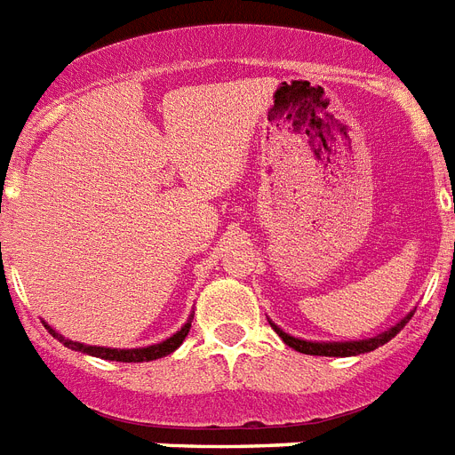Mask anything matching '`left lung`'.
I'll return each instance as SVG.
<instances>
[{
    "label": "left lung",
    "mask_w": 455,
    "mask_h": 455,
    "mask_svg": "<svg viewBox=\"0 0 455 455\" xmlns=\"http://www.w3.org/2000/svg\"><path fill=\"white\" fill-rule=\"evenodd\" d=\"M413 311L407 313V315L402 317L400 323L393 324L390 330L381 331V334L371 336V339H360V341H306V339H297V336L287 334V331H283L278 327V324L273 323V320H268L271 323V327L275 330V334L283 339V341L290 346V348L299 350V353H304V355H324V357H350V355H362V353H371V350H376L379 346H383V343H387L390 339H393L397 331L404 327V324L411 320Z\"/></svg>",
    "instance_id": "1"
}]
</instances>
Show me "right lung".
Here are the masks:
<instances>
[{"label": "right lung", "instance_id": "right-lung-1", "mask_svg": "<svg viewBox=\"0 0 455 455\" xmlns=\"http://www.w3.org/2000/svg\"><path fill=\"white\" fill-rule=\"evenodd\" d=\"M191 320H194V315H189V320L182 324V330H177L175 334L168 336L165 341L154 343V346H144V348H107V346H86V343L65 339L60 331H55L48 323H44V327H46L48 334L53 336V339H58L62 346H68V348L72 350H79V353H86V355L102 357V360H112V362H149V360H158V357L170 355L172 350L180 348L184 339H187V334H189Z\"/></svg>", "mask_w": 455, "mask_h": 455}]
</instances>
